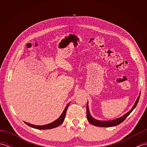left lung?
<instances>
[{"instance_id": "8db88e82", "label": "left lung", "mask_w": 147, "mask_h": 147, "mask_svg": "<svg viewBox=\"0 0 147 147\" xmlns=\"http://www.w3.org/2000/svg\"><path fill=\"white\" fill-rule=\"evenodd\" d=\"M140 93L141 92H140V95L137 98L136 100L135 103V104L133 105V107L131 108V109L129 111L127 112L126 114H125L124 115H123L122 117H120L119 118L115 119L114 120H110V121H100V120H98L96 119L93 118L91 114H90V112L89 111V107H88V102H87V105H86V117L87 119L89 121L90 123H91L93 125H94L95 126H98V127H112V126H115L119 125V124H121V123L125 120V119L128 116V115L130 114L131 112L136 107V105L138 104V102L139 101L140 99Z\"/></svg>"}]
</instances>
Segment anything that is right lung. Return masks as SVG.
Listing matches in <instances>:
<instances>
[{
  "mask_svg": "<svg viewBox=\"0 0 147 147\" xmlns=\"http://www.w3.org/2000/svg\"><path fill=\"white\" fill-rule=\"evenodd\" d=\"M70 102L65 106V107L64 109V110L62 112V113L60 115L57 119H56L55 121H53L52 123H49L48 124H45V125H41V126H36V125H34V124H32L28 123H26V122L24 121V123L26 124L28 126H29L30 127H33V128H35V129H52L54 128V127H57L59 126H60L61 124L63 123L64 121V119L65 117V113H66L67 111V109L68 107V106L69 105Z\"/></svg>",
  "mask_w": 147,
  "mask_h": 147,
  "instance_id": "add662e5",
  "label": "right lung"
}]
</instances>
